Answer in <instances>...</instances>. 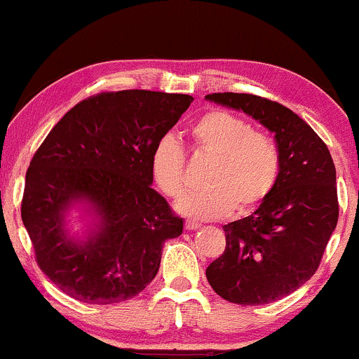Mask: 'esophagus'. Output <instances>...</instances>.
Masks as SVG:
<instances>
[{"mask_svg":"<svg viewBox=\"0 0 359 359\" xmlns=\"http://www.w3.org/2000/svg\"><path fill=\"white\" fill-rule=\"evenodd\" d=\"M199 228H201L199 222L191 221V219L185 221V229H187V231H196V229H199Z\"/></svg>","mask_w":359,"mask_h":359,"instance_id":"obj_1","label":"esophagus"}]
</instances>
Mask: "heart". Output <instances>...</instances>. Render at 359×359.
Instances as JSON below:
<instances>
[{
	"instance_id": "obj_1",
	"label": "heart",
	"mask_w": 359,
	"mask_h": 359,
	"mask_svg": "<svg viewBox=\"0 0 359 359\" xmlns=\"http://www.w3.org/2000/svg\"><path fill=\"white\" fill-rule=\"evenodd\" d=\"M189 135L196 148L214 156L205 177L211 187L184 196L177 203L179 212L192 219H221L234 209L240 214L253 211L273 191L280 172L278 147L246 119L214 109L196 119ZM184 148L172 135L151 148V175L165 196L184 192Z\"/></svg>"
}]
</instances>
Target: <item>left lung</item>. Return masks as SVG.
I'll return each mask as SVG.
<instances>
[{"instance_id":"left-lung-1","label":"left lung","mask_w":359,"mask_h":359,"mask_svg":"<svg viewBox=\"0 0 359 359\" xmlns=\"http://www.w3.org/2000/svg\"><path fill=\"white\" fill-rule=\"evenodd\" d=\"M205 100L243 111L275 135L277 184L258 209L222 226L226 248L205 270L212 290L241 306L283 299L316 273L339 216L336 167L325 143L294 111L238 93Z\"/></svg>"}]
</instances>
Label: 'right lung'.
I'll return each instance as SVG.
<instances>
[{
	"label": "right lung",
	"mask_w": 359,
	"mask_h": 359,
	"mask_svg": "<svg viewBox=\"0 0 359 359\" xmlns=\"http://www.w3.org/2000/svg\"><path fill=\"white\" fill-rule=\"evenodd\" d=\"M192 101L142 89L101 93L67 111L36 150L22 219L40 270L69 297L116 304L155 278L163 243L182 234L184 221L151 189V148ZM76 205L91 217L82 238L65 228Z\"/></svg>",
	"instance_id": "add662e5"
}]
</instances>
